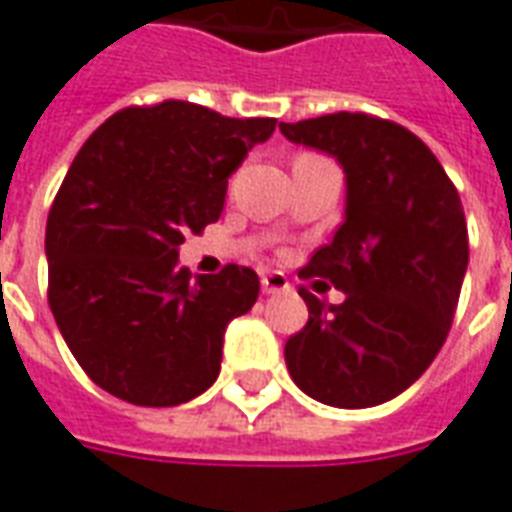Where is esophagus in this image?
<instances>
[{
  "mask_svg": "<svg viewBox=\"0 0 512 512\" xmlns=\"http://www.w3.org/2000/svg\"><path fill=\"white\" fill-rule=\"evenodd\" d=\"M262 292L264 295H281V292H289V281H286V275H281V273L264 275Z\"/></svg>",
  "mask_w": 512,
  "mask_h": 512,
  "instance_id": "esophagus-1",
  "label": "esophagus"
}]
</instances>
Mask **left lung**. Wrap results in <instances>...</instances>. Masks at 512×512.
Returning a JSON list of instances; mask_svg holds the SVG:
<instances>
[{"label": "left lung", "mask_w": 512, "mask_h": 512, "mask_svg": "<svg viewBox=\"0 0 512 512\" xmlns=\"http://www.w3.org/2000/svg\"><path fill=\"white\" fill-rule=\"evenodd\" d=\"M281 132L336 159L347 181L344 223L300 270L344 300L328 306L300 289L308 322L284 347L289 375L333 408L394 400L433 364L455 317L469 264L458 190L400 123L333 112Z\"/></svg>", "instance_id": "obj_1"}]
</instances>
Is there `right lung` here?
<instances>
[{"instance_id":"add662e5","label":"right lung","mask_w":512,"mask_h":512,"mask_svg":"<svg viewBox=\"0 0 512 512\" xmlns=\"http://www.w3.org/2000/svg\"><path fill=\"white\" fill-rule=\"evenodd\" d=\"M275 118L162 101L101 123L65 173L46 220L49 306L88 378L112 397L170 408L220 375L228 322L253 308L259 275L179 267L184 234L215 223L231 173Z\"/></svg>"}]
</instances>
